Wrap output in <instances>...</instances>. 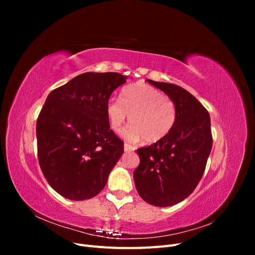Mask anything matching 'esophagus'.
Instances as JSON below:
<instances>
[{
  "label": "esophagus",
  "instance_id": "esophagus-1",
  "mask_svg": "<svg viewBox=\"0 0 255 255\" xmlns=\"http://www.w3.org/2000/svg\"><path fill=\"white\" fill-rule=\"evenodd\" d=\"M135 150V146L129 144V143H125V151L129 152V151H134Z\"/></svg>",
  "mask_w": 255,
  "mask_h": 255
}]
</instances>
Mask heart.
Returning a JSON list of instances; mask_svg holds the SVG:
<instances>
[{"label": "heart", "instance_id": "obj_1", "mask_svg": "<svg viewBox=\"0 0 255 255\" xmlns=\"http://www.w3.org/2000/svg\"><path fill=\"white\" fill-rule=\"evenodd\" d=\"M106 115L114 132H119L129 116V127L123 132L128 140L157 142L171 132L176 120L173 100L148 84L136 83L122 91V99L111 98Z\"/></svg>", "mask_w": 255, "mask_h": 255}]
</instances>
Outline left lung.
Instances as JSON below:
<instances>
[{"label": "left lung", "mask_w": 255, "mask_h": 255, "mask_svg": "<svg viewBox=\"0 0 255 255\" xmlns=\"http://www.w3.org/2000/svg\"><path fill=\"white\" fill-rule=\"evenodd\" d=\"M146 81L173 100L176 120L164 139L137 149L140 164L134 181L145 202L166 207L186 199L201 180L213 145L211 118L187 90L170 83Z\"/></svg>", "instance_id": "obj_1"}]
</instances>
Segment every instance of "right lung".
I'll return each instance as SVG.
<instances>
[{
    "mask_svg": "<svg viewBox=\"0 0 255 255\" xmlns=\"http://www.w3.org/2000/svg\"><path fill=\"white\" fill-rule=\"evenodd\" d=\"M116 73L86 72L50 92L36 125L38 160L50 186L81 201L97 196L123 153L106 103L127 82Z\"/></svg>",
    "mask_w": 255,
    "mask_h": 255,
    "instance_id": "obj_1",
    "label": "right lung"
}]
</instances>
